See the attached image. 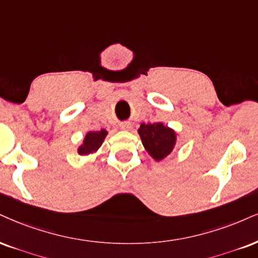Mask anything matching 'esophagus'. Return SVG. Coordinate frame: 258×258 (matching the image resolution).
<instances>
[{
    "instance_id": "obj_1",
    "label": "esophagus",
    "mask_w": 258,
    "mask_h": 258,
    "mask_svg": "<svg viewBox=\"0 0 258 258\" xmlns=\"http://www.w3.org/2000/svg\"><path fill=\"white\" fill-rule=\"evenodd\" d=\"M130 126H132V124H130V122L120 123V128H122V129H129Z\"/></svg>"
}]
</instances>
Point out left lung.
Listing matches in <instances>:
<instances>
[{"label": "left lung", "mask_w": 258, "mask_h": 258, "mask_svg": "<svg viewBox=\"0 0 258 258\" xmlns=\"http://www.w3.org/2000/svg\"><path fill=\"white\" fill-rule=\"evenodd\" d=\"M140 138L145 148L155 160H163L172 152L176 145V134L161 123H142L139 128Z\"/></svg>", "instance_id": "8db88e82"}]
</instances>
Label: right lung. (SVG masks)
Wrapping results in <instances>:
<instances>
[{"instance_id":"right-lung-1","label":"right lung","mask_w":258,"mask_h":258,"mask_svg":"<svg viewBox=\"0 0 258 258\" xmlns=\"http://www.w3.org/2000/svg\"><path fill=\"white\" fill-rule=\"evenodd\" d=\"M106 130L101 129L99 132H90L87 133L86 138L84 140V145L79 148V154L86 155L90 154L92 152L97 151L103 144L105 136H106Z\"/></svg>"}]
</instances>
